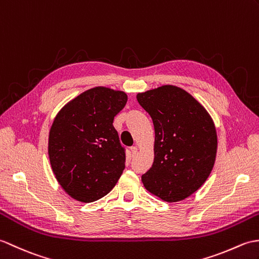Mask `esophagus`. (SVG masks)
Masks as SVG:
<instances>
[{
  "label": "esophagus",
  "mask_w": 259,
  "mask_h": 259,
  "mask_svg": "<svg viewBox=\"0 0 259 259\" xmlns=\"http://www.w3.org/2000/svg\"><path fill=\"white\" fill-rule=\"evenodd\" d=\"M130 149H131L132 155H133V156H134V155L137 153V147L136 146H132Z\"/></svg>",
  "instance_id": "1"
}]
</instances>
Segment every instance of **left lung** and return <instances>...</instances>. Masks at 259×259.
<instances>
[{
	"label": "left lung",
	"mask_w": 259,
	"mask_h": 259,
	"mask_svg": "<svg viewBox=\"0 0 259 259\" xmlns=\"http://www.w3.org/2000/svg\"><path fill=\"white\" fill-rule=\"evenodd\" d=\"M155 128V158L142 175L148 192L165 202L191 196L215 163L217 135L205 108L186 91L171 85L137 94Z\"/></svg>",
	"instance_id": "1"
}]
</instances>
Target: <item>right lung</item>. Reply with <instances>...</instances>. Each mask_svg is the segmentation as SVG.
<instances>
[{
    "instance_id": "right-lung-1",
    "label": "right lung",
    "mask_w": 259,
    "mask_h": 259,
    "mask_svg": "<svg viewBox=\"0 0 259 259\" xmlns=\"http://www.w3.org/2000/svg\"><path fill=\"white\" fill-rule=\"evenodd\" d=\"M127 95L106 88L84 92L57 114L49 137L52 169L63 189L79 202L104 197L125 168V147L113 126Z\"/></svg>"
}]
</instances>
